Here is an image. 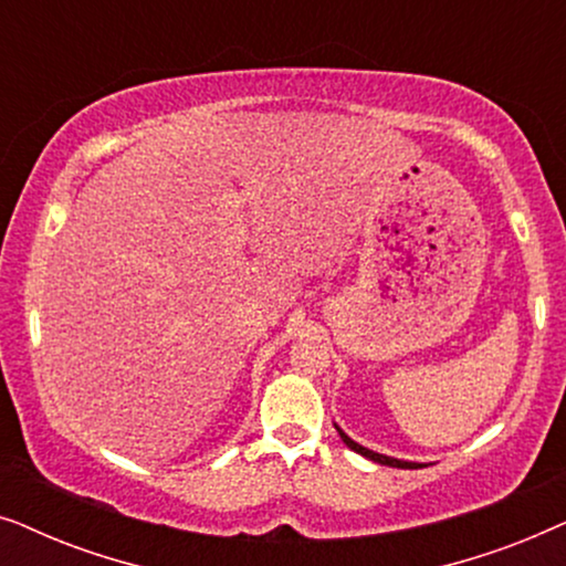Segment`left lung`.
<instances>
[{
    "mask_svg": "<svg viewBox=\"0 0 566 566\" xmlns=\"http://www.w3.org/2000/svg\"><path fill=\"white\" fill-rule=\"evenodd\" d=\"M335 428H337V432H339V438H343V443H345L347 448H350V451L360 453V455H366L368 461L381 463V467H394V469H417V467H424V463L405 461V459H394V455H386V453H376V451H370V448L360 446V443H355V440H353L350 436H345V432H343V428H339V424H335Z\"/></svg>",
    "mask_w": 566,
    "mask_h": 566,
    "instance_id": "1",
    "label": "left lung"
}]
</instances>
